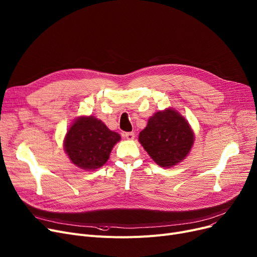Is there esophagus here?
<instances>
[{"label":"esophagus","instance_id":"esophagus-1","mask_svg":"<svg viewBox=\"0 0 257 257\" xmlns=\"http://www.w3.org/2000/svg\"><path fill=\"white\" fill-rule=\"evenodd\" d=\"M122 137L126 138L128 141H132V140H135L136 135L133 132H126V133H124V135H122Z\"/></svg>","mask_w":257,"mask_h":257}]
</instances>
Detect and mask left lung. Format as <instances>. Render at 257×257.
I'll use <instances>...</instances> for the list:
<instances>
[{"label": "left lung", "instance_id": "obj_1", "mask_svg": "<svg viewBox=\"0 0 257 257\" xmlns=\"http://www.w3.org/2000/svg\"><path fill=\"white\" fill-rule=\"evenodd\" d=\"M194 140L190 124L173 108L155 112L139 136L143 148L163 168H171L184 161L191 151Z\"/></svg>", "mask_w": 257, "mask_h": 257}]
</instances>
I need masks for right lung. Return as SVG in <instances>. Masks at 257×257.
<instances>
[{
	"mask_svg": "<svg viewBox=\"0 0 257 257\" xmlns=\"http://www.w3.org/2000/svg\"><path fill=\"white\" fill-rule=\"evenodd\" d=\"M120 141L117 132L92 115L76 117L67 130L64 150L70 162L83 170H95L106 164L111 150Z\"/></svg>",
	"mask_w": 257,
	"mask_h": 257,
	"instance_id": "1",
	"label": "right lung"
}]
</instances>
